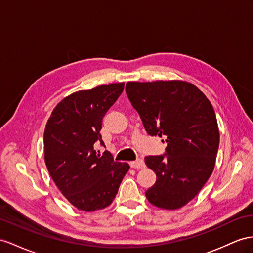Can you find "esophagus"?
Returning a JSON list of instances; mask_svg holds the SVG:
<instances>
[{"label": "esophagus", "mask_w": 253, "mask_h": 253, "mask_svg": "<svg viewBox=\"0 0 253 253\" xmlns=\"http://www.w3.org/2000/svg\"><path fill=\"white\" fill-rule=\"evenodd\" d=\"M130 167L133 168V169H143L145 168V164L144 161L142 159H138V160H134V161H130Z\"/></svg>", "instance_id": "1"}]
</instances>
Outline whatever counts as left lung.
<instances>
[{
    "label": "left lung",
    "instance_id": "obj_1",
    "mask_svg": "<svg viewBox=\"0 0 253 253\" xmlns=\"http://www.w3.org/2000/svg\"><path fill=\"white\" fill-rule=\"evenodd\" d=\"M126 94L146 132L168 143L164 156L145 158L157 176L146 199L160 209H180L203 188L215 168L220 137L211 103L183 80L129 81Z\"/></svg>",
    "mask_w": 253,
    "mask_h": 253
}]
</instances>
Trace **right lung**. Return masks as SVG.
Here are the masks:
<instances>
[{"label": "right lung", "instance_id": "1", "mask_svg": "<svg viewBox=\"0 0 253 253\" xmlns=\"http://www.w3.org/2000/svg\"><path fill=\"white\" fill-rule=\"evenodd\" d=\"M124 82L78 90L62 99L51 113L43 133L44 163L56 187L78 210L94 211L113 202L127 163L97 154L101 121L124 89Z\"/></svg>", "mask_w": 253, "mask_h": 253}]
</instances>
